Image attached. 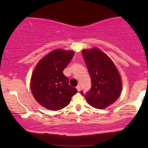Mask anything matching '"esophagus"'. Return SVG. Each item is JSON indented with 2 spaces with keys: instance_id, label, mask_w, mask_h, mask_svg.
I'll return each instance as SVG.
<instances>
[{
  "instance_id": "esophagus-1",
  "label": "esophagus",
  "mask_w": 148,
  "mask_h": 148,
  "mask_svg": "<svg viewBox=\"0 0 148 148\" xmlns=\"http://www.w3.org/2000/svg\"><path fill=\"white\" fill-rule=\"evenodd\" d=\"M76 89H77V90L79 92L80 90H81V86H76Z\"/></svg>"
}]
</instances>
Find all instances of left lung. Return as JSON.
<instances>
[{
  "label": "left lung",
  "instance_id": "obj_1",
  "mask_svg": "<svg viewBox=\"0 0 148 148\" xmlns=\"http://www.w3.org/2000/svg\"><path fill=\"white\" fill-rule=\"evenodd\" d=\"M83 56L91 79L90 90L84 95L94 108H106L114 103L122 90L121 78L115 64L108 56L97 49L84 50Z\"/></svg>",
  "mask_w": 148,
  "mask_h": 148
}]
</instances>
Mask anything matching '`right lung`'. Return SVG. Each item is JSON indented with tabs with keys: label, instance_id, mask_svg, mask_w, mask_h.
Segmentation results:
<instances>
[{
	"label": "right lung",
	"instance_id": "add662e5",
	"mask_svg": "<svg viewBox=\"0 0 148 148\" xmlns=\"http://www.w3.org/2000/svg\"><path fill=\"white\" fill-rule=\"evenodd\" d=\"M74 55L72 51L56 49L44 57L34 69L30 89L37 102L47 109L58 111L64 108L77 92L63 74Z\"/></svg>",
	"mask_w": 148,
	"mask_h": 148
}]
</instances>
